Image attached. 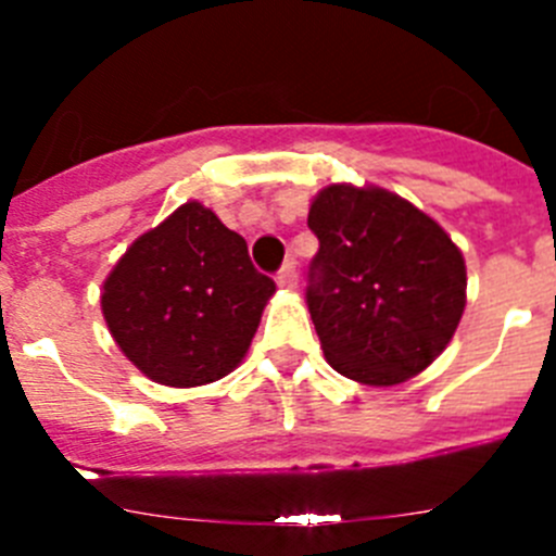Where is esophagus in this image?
<instances>
[{
  "instance_id": "1",
  "label": "esophagus",
  "mask_w": 556,
  "mask_h": 556,
  "mask_svg": "<svg viewBox=\"0 0 556 556\" xmlns=\"http://www.w3.org/2000/svg\"><path fill=\"white\" fill-rule=\"evenodd\" d=\"M275 281H278V287L287 289V292H292V289H298V269H294V264H283L281 273L275 275Z\"/></svg>"
}]
</instances>
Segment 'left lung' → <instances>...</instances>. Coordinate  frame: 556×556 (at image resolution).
<instances>
[{
  "label": "left lung",
  "mask_w": 556,
  "mask_h": 556,
  "mask_svg": "<svg viewBox=\"0 0 556 556\" xmlns=\"http://www.w3.org/2000/svg\"><path fill=\"white\" fill-rule=\"evenodd\" d=\"M320 250L306 303L328 365L358 384L424 372L454 337L468 273L429 214L378 186L331 184L312 200Z\"/></svg>",
  "instance_id": "left-lung-1"
}]
</instances>
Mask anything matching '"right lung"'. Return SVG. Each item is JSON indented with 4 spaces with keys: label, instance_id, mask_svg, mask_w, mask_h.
I'll return each instance as SVG.
<instances>
[{
    "label": "right lung",
    "instance_id": "obj_1",
    "mask_svg": "<svg viewBox=\"0 0 556 556\" xmlns=\"http://www.w3.org/2000/svg\"><path fill=\"white\" fill-rule=\"evenodd\" d=\"M275 294L248 242L198 200L141 233L102 283V317L132 365L166 387L228 376Z\"/></svg>",
    "mask_w": 556,
    "mask_h": 556
}]
</instances>
